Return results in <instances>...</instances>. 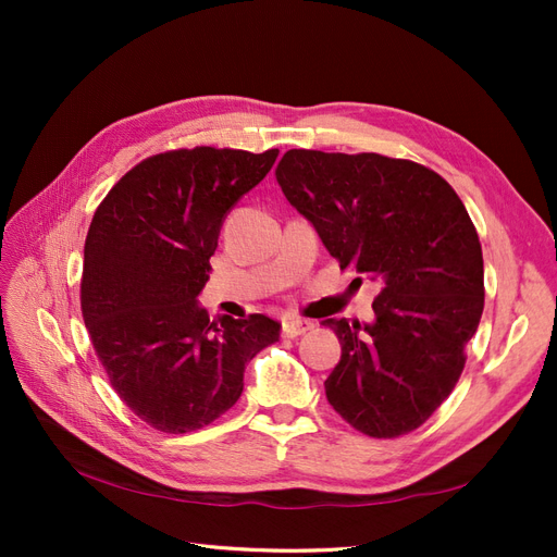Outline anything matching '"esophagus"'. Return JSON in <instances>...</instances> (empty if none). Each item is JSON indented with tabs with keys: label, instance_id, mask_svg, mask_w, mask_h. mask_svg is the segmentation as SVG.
I'll return each instance as SVG.
<instances>
[{
	"label": "esophagus",
	"instance_id": "34e87169",
	"mask_svg": "<svg viewBox=\"0 0 557 557\" xmlns=\"http://www.w3.org/2000/svg\"><path fill=\"white\" fill-rule=\"evenodd\" d=\"M311 327H313V323H311V320H305V318H288V320H283V334H285V336H299V334L309 332Z\"/></svg>",
	"mask_w": 557,
	"mask_h": 557
}]
</instances>
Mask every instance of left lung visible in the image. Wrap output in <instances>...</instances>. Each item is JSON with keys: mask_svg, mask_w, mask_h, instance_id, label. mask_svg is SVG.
Masks as SVG:
<instances>
[{"mask_svg": "<svg viewBox=\"0 0 557 557\" xmlns=\"http://www.w3.org/2000/svg\"><path fill=\"white\" fill-rule=\"evenodd\" d=\"M276 181L342 269L381 283L372 323L325 320L342 344L327 401L374 440L420 428L458 383L483 313V252L462 199L428 166L379 153L293 148Z\"/></svg>", "mask_w": 557, "mask_h": 557, "instance_id": "8db88e82", "label": "left lung"}]
</instances>
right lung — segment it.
<instances>
[{"instance_id":"right-lung-1","label":"right lung","mask_w":557,"mask_h":557,"mask_svg":"<svg viewBox=\"0 0 557 557\" xmlns=\"http://www.w3.org/2000/svg\"><path fill=\"white\" fill-rule=\"evenodd\" d=\"M276 158V148L166 150L132 166L92 215L83 320L113 391L150 428L213 423L242 397L246 364L278 342L272 318L209 320L197 301L225 215Z\"/></svg>"}]
</instances>
